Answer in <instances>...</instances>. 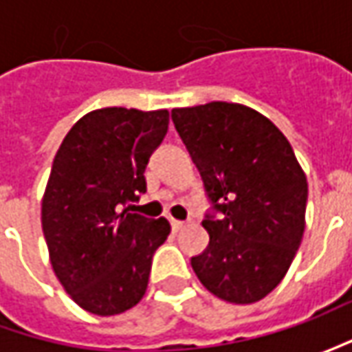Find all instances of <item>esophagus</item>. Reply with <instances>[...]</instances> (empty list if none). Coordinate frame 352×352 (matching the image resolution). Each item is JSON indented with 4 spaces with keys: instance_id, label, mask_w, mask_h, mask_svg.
I'll return each mask as SVG.
<instances>
[{
    "instance_id": "esophagus-1",
    "label": "esophagus",
    "mask_w": 352,
    "mask_h": 352,
    "mask_svg": "<svg viewBox=\"0 0 352 352\" xmlns=\"http://www.w3.org/2000/svg\"><path fill=\"white\" fill-rule=\"evenodd\" d=\"M170 225H172L174 231H182L184 227H186V223H184V221H178V219H170Z\"/></svg>"
}]
</instances>
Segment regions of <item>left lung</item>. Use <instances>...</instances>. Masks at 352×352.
<instances>
[{
  "mask_svg": "<svg viewBox=\"0 0 352 352\" xmlns=\"http://www.w3.org/2000/svg\"><path fill=\"white\" fill-rule=\"evenodd\" d=\"M172 121L219 211L201 221L210 245L192 268L219 300L254 304L282 282L302 243L305 172L282 131L243 103L176 107Z\"/></svg>",
  "mask_w": 352,
  "mask_h": 352,
  "instance_id": "obj_1",
  "label": "left lung"
}]
</instances>
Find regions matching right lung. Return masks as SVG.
Instances as JSON below:
<instances>
[{
    "label": "right lung",
    "instance_id": "add662e5",
    "mask_svg": "<svg viewBox=\"0 0 352 352\" xmlns=\"http://www.w3.org/2000/svg\"><path fill=\"white\" fill-rule=\"evenodd\" d=\"M168 117V109L89 111L54 156L41 204L48 258L62 288L94 316H117L141 302L153 254L170 235L164 217L122 208L146 192L144 168Z\"/></svg>",
    "mask_w": 352,
    "mask_h": 352
}]
</instances>
